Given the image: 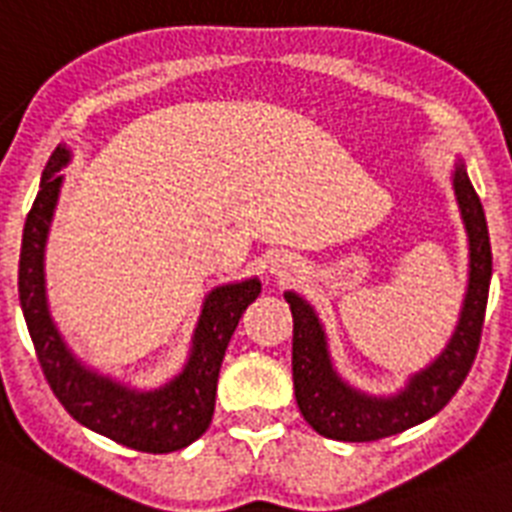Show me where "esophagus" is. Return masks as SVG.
<instances>
[{"mask_svg": "<svg viewBox=\"0 0 512 512\" xmlns=\"http://www.w3.org/2000/svg\"><path fill=\"white\" fill-rule=\"evenodd\" d=\"M299 270V263H296L294 257H276V260H270V273H276L278 278H291Z\"/></svg>", "mask_w": 512, "mask_h": 512, "instance_id": "1", "label": "esophagus"}]
</instances>
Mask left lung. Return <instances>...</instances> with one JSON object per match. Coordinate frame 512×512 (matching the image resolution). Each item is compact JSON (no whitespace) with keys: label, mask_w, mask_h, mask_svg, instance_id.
Returning <instances> with one entry per match:
<instances>
[{"label":"left lung","mask_w":512,"mask_h":512,"mask_svg":"<svg viewBox=\"0 0 512 512\" xmlns=\"http://www.w3.org/2000/svg\"><path fill=\"white\" fill-rule=\"evenodd\" d=\"M453 190L468 234L466 299L448 346L427 369L409 377L401 393L377 398L343 382L330 362L325 330L317 320L315 309L294 291L283 294L294 315L291 369H294L296 403L317 435L343 442H372L398 435L445 409L455 390L466 380L482 341L489 278H492V247H489L484 208L463 161L455 163Z\"/></svg>","instance_id":"8db88e82"}]
</instances>
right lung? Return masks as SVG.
Wrapping results in <instances>:
<instances>
[{
	"mask_svg": "<svg viewBox=\"0 0 512 512\" xmlns=\"http://www.w3.org/2000/svg\"><path fill=\"white\" fill-rule=\"evenodd\" d=\"M67 163L70 148L59 145L46 163L38 195L25 218L17 270L20 307L46 382L72 419L119 445L143 453L187 448L213 419L223 354L242 312L260 296V281L247 278L242 283H226L205 296L190 359L163 388L135 390L93 372L67 349L46 304L44 249L64 179L59 171Z\"/></svg>",
	"mask_w": 512,
	"mask_h": 512,
	"instance_id": "right-lung-1",
	"label": "right lung"
}]
</instances>
